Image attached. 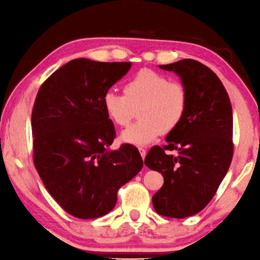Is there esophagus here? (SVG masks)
<instances>
[{
  "instance_id": "34e87169",
  "label": "esophagus",
  "mask_w": 260,
  "mask_h": 260,
  "mask_svg": "<svg viewBox=\"0 0 260 260\" xmlns=\"http://www.w3.org/2000/svg\"><path fill=\"white\" fill-rule=\"evenodd\" d=\"M138 150L140 152V155H142V158L144 160V159H145V156H146V150H145V148H143V147H138Z\"/></svg>"
}]
</instances>
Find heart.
<instances>
[{
  "label": "heart",
  "mask_w": 260,
  "mask_h": 260,
  "mask_svg": "<svg viewBox=\"0 0 260 260\" xmlns=\"http://www.w3.org/2000/svg\"><path fill=\"white\" fill-rule=\"evenodd\" d=\"M189 94L185 85L170 82L162 74L140 70L124 85V94L108 90L102 96L107 116L118 126H126L135 109L139 120L121 134V140L136 146L147 145L159 136L180 125L185 116Z\"/></svg>",
  "instance_id": "heart-1"
}]
</instances>
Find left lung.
Instances as JSON below:
<instances>
[{"instance_id": "left-lung-1", "label": "left lung", "mask_w": 260, "mask_h": 260, "mask_svg": "<svg viewBox=\"0 0 260 260\" xmlns=\"http://www.w3.org/2000/svg\"><path fill=\"white\" fill-rule=\"evenodd\" d=\"M181 78L189 94L185 116L154 146L145 165L162 174L164 185L152 197L160 215L183 219L201 212L213 198L233 159V110L226 88L210 68L191 58L159 66ZM178 151L177 156L166 150Z\"/></svg>"}]
</instances>
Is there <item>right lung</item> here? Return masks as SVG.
Masks as SVG:
<instances>
[{"label":"right lung","mask_w":260,"mask_h":260,"mask_svg":"<svg viewBox=\"0 0 260 260\" xmlns=\"http://www.w3.org/2000/svg\"><path fill=\"white\" fill-rule=\"evenodd\" d=\"M131 62L76 58L47 78L32 110L33 161L50 196L79 219H95L116 205L117 191L137 175L143 159L133 145L109 150L113 122L102 96Z\"/></svg>","instance_id":"right-lung-1"}]
</instances>
